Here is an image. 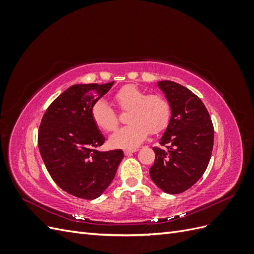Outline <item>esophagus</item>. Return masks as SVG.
<instances>
[{"label": "esophagus", "instance_id": "obj_1", "mask_svg": "<svg viewBox=\"0 0 254 254\" xmlns=\"http://www.w3.org/2000/svg\"><path fill=\"white\" fill-rule=\"evenodd\" d=\"M135 151H136V149H126V150H124V153H125V156H131L132 153Z\"/></svg>", "mask_w": 254, "mask_h": 254}]
</instances>
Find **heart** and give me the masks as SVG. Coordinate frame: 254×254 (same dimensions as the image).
Segmentation results:
<instances>
[{"label":"heart","instance_id":"obj_1","mask_svg":"<svg viewBox=\"0 0 254 254\" xmlns=\"http://www.w3.org/2000/svg\"><path fill=\"white\" fill-rule=\"evenodd\" d=\"M114 99L122 110H129V125L119 129L109 139L114 148L133 149L147 139L150 131L161 132L170 123L172 108L162 95H147L135 84H126L114 94ZM91 118L94 124L106 132L113 131L119 124L117 113L103 99L92 106Z\"/></svg>","mask_w":254,"mask_h":254}]
</instances>
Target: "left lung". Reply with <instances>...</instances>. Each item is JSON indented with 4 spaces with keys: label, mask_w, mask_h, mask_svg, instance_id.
<instances>
[{
    "label": "left lung",
    "mask_w": 254,
    "mask_h": 254,
    "mask_svg": "<svg viewBox=\"0 0 254 254\" xmlns=\"http://www.w3.org/2000/svg\"><path fill=\"white\" fill-rule=\"evenodd\" d=\"M171 105L170 123L160 144L166 149L153 147L155 163L149 168L150 178L167 194H179L201 178L209 165L214 128L210 114L201 99L181 84L158 81Z\"/></svg>",
    "instance_id": "obj_1"
}]
</instances>
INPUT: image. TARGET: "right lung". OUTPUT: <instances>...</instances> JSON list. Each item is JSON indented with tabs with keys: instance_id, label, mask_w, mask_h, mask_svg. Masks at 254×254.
I'll return each mask as SVG.
<instances>
[{
	"instance_id": "obj_1",
	"label": "right lung",
	"mask_w": 254,
	"mask_h": 254,
	"mask_svg": "<svg viewBox=\"0 0 254 254\" xmlns=\"http://www.w3.org/2000/svg\"><path fill=\"white\" fill-rule=\"evenodd\" d=\"M73 84L45 111L38 146L53 180L66 193L95 199L110 186L121 161L122 149L99 151L105 137L91 118V108L113 86Z\"/></svg>"
}]
</instances>
